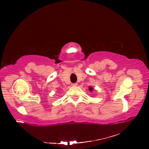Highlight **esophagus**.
Segmentation results:
<instances>
[{"mask_svg": "<svg viewBox=\"0 0 149 149\" xmlns=\"http://www.w3.org/2000/svg\"><path fill=\"white\" fill-rule=\"evenodd\" d=\"M77 85V83H72V86H76Z\"/></svg>", "mask_w": 149, "mask_h": 149, "instance_id": "obj_1", "label": "esophagus"}]
</instances>
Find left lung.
<instances>
[{"instance_id":"8db88e82","label":"left lung","mask_w":149,"mask_h":149,"mask_svg":"<svg viewBox=\"0 0 149 149\" xmlns=\"http://www.w3.org/2000/svg\"><path fill=\"white\" fill-rule=\"evenodd\" d=\"M89 90L91 91H92V90H93V88H91V87H90L89 88Z\"/></svg>"}]
</instances>
